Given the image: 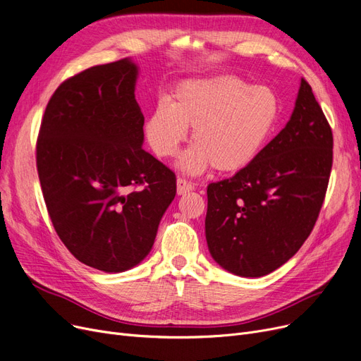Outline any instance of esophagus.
<instances>
[{"label":"esophagus","mask_w":361,"mask_h":361,"mask_svg":"<svg viewBox=\"0 0 361 361\" xmlns=\"http://www.w3.org/2000/svg\"><path fill=\"white\" fill-rule=\"evenodd\" d=\"M176 187H178V194H179V195L187 194V192L192 191V188H194L191 182L185 180V179H182V178H178V180H176Z\"/></svg>","instance_id":"esophagus-1"}]
</instances>
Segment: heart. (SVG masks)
Here are the masks:
<instances>
[{"mask_svg": "<svg viewBox=\"0 0 361 361\" xmlns=\"http://www.w3.org/2000/svg\"><path fill=\"white\" fill-rule=\"evenodd\" d=\"M279 97L265 85H248L232 75L180 82L170 104L159 102L146 120L147 145L159 158H171L192 128L179 167L197 174L211 166L236 173L265 147L279 118Z\"/></svg>", "mask_w": 361, "mask_h": 361, "instance_id": "b5f03b06", "label": "heart"}]
</instances>
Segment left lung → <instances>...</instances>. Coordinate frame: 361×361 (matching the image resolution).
Instances as JSON below:
<instances>
[{
    "mask_svg": "<svg viewBox=\"0 0 361 361\" xmlns=\"http://www.w3.org/2000/svg\"><path fill=\"white\" fill-rule=\"evenodd\" d=\"M331 166V128L301 78L286 126L250 166L207 185L204 232L216 264L241 277L286 264L318 220Z\"/></svg>",
    "mask_w": 361,
    "mask_h": 361,
    "instance_id": "8db88e82",
    "label": "left lung"
}]
</instances>
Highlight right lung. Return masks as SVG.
Here are the masks:
<instances>
[{"label":"right lung","mask_w":361,"mask_h":361,"mask_svg":"<svg viewBox=\"0 0 361 361\" xmlns=\"http://www.w3.org/2000/svg\"><path fill=\"white\" fill-rule=\"evenodd\" d=\"M137 64L123 59L59 85L39 130L43 199L61 243L87 267L122 272L155 243L176 176L143 147Z\"/></svg>","instance_id":"add662e5"}]
</instances>
